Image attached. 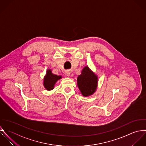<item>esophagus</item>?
Listing matches in <instances>:
<instances>
[{
    "instance_id": "34e87169",
    "label": "esophagus",
    "mask_w": 146,
    "mask_h": 146,
    "mask_svg": "<svg viewBox=\"0 0 146 146\" xmlns=\"http://www.w3.org/2000/svg\"><path fill=\"white\" fill-rule=\"evenodd\" d=\"M65 74H66V76L69 77L70 75V72H69V70H67V71L65 72Z\"/></svg>"
}]
</instances>
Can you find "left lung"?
<instances>
[{
	"mask_svg": "<svg viewBox=\"0 0 146 146\" xmlns=\"http://www.w3.org/2000/svg\"><path fill=\"white\" fill-rule=\"evenodd\" d=\"M77 86L81 94L85 97L92 95L96 91L98 77L88 66H85L77 77Z\"/></svg>",
	"mask_w": 146,
	"mask_h": 146,
	"instance_id": "8db88e82",
	"label": "left lung"
}]
</instances>
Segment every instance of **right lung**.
I'll use <instances>...</instances> for the list:
<instances>
[{"label": "right lung", "mask_w": 146, "mask_h": 146, "mask_svg": "<svg viewBox=\"0 0 146 146\" xmlns=\"http://www.w3.org/2000/svg\"><path fill=\"white\" fill-rule=\"evenodd\" d=\"M62 78L61 76H58L52 73L51 69H48L46 71V74L44 77L43 79V86L44 88L50 91L54 88V86L56 82Z\"/></svg>", "instance_id": "add662e5"}]
</instances>
